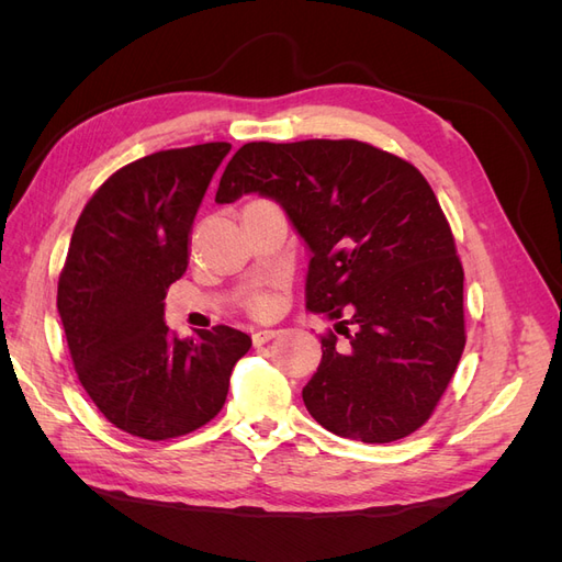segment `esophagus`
Instances as JSON below:
<instances>
[{"instance_id":"1","label":"esophagus","mask_w":562,"mask_h":562,"mask_svg":"<svg viewBox=\"0 0 562 562\" xmlns=\"http://www.w3.org/2000/svg\"><path fill=\"white\" fill-rule=\"evenodd\" d=\"M279 335V330H271V328H262V330H258V333H255L252 335V342L255 345H265V342H269V339H274Z\"/></svg>"}]
</instances>
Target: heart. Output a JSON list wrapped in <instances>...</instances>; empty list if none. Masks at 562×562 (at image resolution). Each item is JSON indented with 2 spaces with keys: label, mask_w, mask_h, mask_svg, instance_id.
Returning a JSON list of instances; mask_svg holds the SVG:
<instances>
[{
  "label": "heart",
  "mask_w": 562,
  "mask_h": 562,
  "mask_svg": "<svg viewBox=\"0 0 562 562\" xmlns=\"http://www.w3.org/2000/svg\"><path fill=\"white\" fill-rule=\"evenodd\" d=\"M271 307H274V300H271L269 295H255V297L250 300V310H252L255 314H269Z\"/></svg>",
  "instance_id": "b5f03b06"
}]
</instances>
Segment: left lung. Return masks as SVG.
I'll use <instances>...</instances> for the list:
<instances>
[{
    "mask_svg": "<svg viewBox=\"0 0 562 562\" xmlns=\"http://www.w3.org/2000/svg\"><path fill=\"white\" fill-rule=\"evenodd\" d=\"M274 199L307 244V310L347 337H321L302 389L342 438L391 443L417 431L467 345L464 269L440 203L413 164L361 140L246 143L215 201ZM352 333L349 334L348 330Z\"/></svg>",
    "mask_w": 562,
    "mask_h": 562,
    "instance_id": "left-lung-1",
    "label": "left lung"
}]
</instances>
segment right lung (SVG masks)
I'll return each instance as SVG.
<instances>
[{
	"label": "right lung",
	"mask_w": 562,
	"mask_h": 562,
	"mask_svg": "<svg viewBox=\"0 0 562 562\" xmlns=\"http://www.w3.org/2000/svg\"><path fill=\"white\" fill-rule=\"evenodd\" d=\"M229 143L164 149L119 168L83 206L58 279L77 378L116 429L192 434L223 411L250 337L229 326L178 339L164 297L190 262V234Z\"/></svg>",
	"instance_id": "1"
}]
</instances>
